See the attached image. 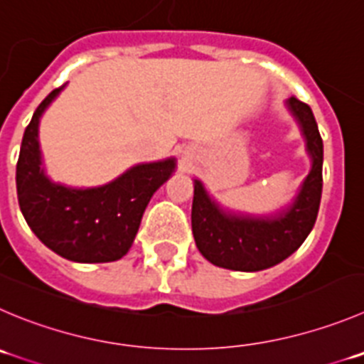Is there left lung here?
Returning a JSON list of instances; mask_svg holds the SVG:
<instances>
[{
	"instance_id": "left-lung-1",
	"label": "left lung",
	"mask_w": 364,
	"mask_h": 364,
	"mask_svg": "<svg viewBox=\"0 0 364 364\" xmlns=\"http://www.w3.org/2000/svg\"><path fill=\"white\" fill-rule=\"evenodd\" d=\"M288 107L302 128L313 168L295 202L275 216H247L225 210L195 180L191 227L200 254L214 266L237 272H259L279 264L299 250L313 230L321 198L323 143L307 103L291 96Z\"/></svg>"
}]
</instances>
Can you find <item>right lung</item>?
Instances as JSON below:
<instances>
[{
	"instance_id": "obj_1",
	"label": "right lung",
	"mask_w": 364,
	"mask_h": 364,
	"mask_svg": "<svg viewBox=\"0 0 364 364\" xmlns=\"http://www.w3.org/2000/svg\"><path fill=\"white\" fill-rule=\"evenodd\" d=\"M65 85L53 89L24 130L16 168L17 200L33 234L75 262H110L134 243L154 193L175 171V159L137 164L100 188L75 189L46 176L39 150V117Z\"/></svg>"
}]
</instances>
